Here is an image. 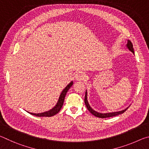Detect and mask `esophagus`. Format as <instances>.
<instances>
[{
    "label": "esophagus",
    "mask_w": 149,
    "mask_h": 149,
    "mask_svg": "<svg viewBox=\"0 0 149 149\" xmlns=\"http://www.w3.org/2000/svg\"><path fill=\"white\" fill-rule=\"evenodd\" d=\"M75 77H76V79L77 81H83L86 78V75H85L84 72H79L77 73Z\"/></svg>",
    "instance_id": "obj_1"
}]
</instances>
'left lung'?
<instances>
[{
	"mask_svg": "<svg viewBox=\"0 0 149 149\" xmlns=\"http://www.w3.org/2000/svg\"><path fill=\"white\" fill-rule=\"evenodd\" d=\"M127 47L128 48V49L130 50H131L133 54H134V50H133V44L132 42H131V41L130 40H128L127 41ZM87 92L85 93V104L86 105L87 108L88 109V110L89 111V112L91 113L93 115L95 116L96 117H98V118H110V117H113V116H118L119 114H123V112H125L126 110L128 108H126V109L122 110V111H120V112H112V113H107V114H101V113H99L97 112H96L94 110H93L91 108L89 104V103H88L87 101Z\"/></svg>",
	"mask_w": 149,
	"mask_h": 149,
	"instance_id": "left-lung-1",
	"label": "left lung"
}]
</instances>
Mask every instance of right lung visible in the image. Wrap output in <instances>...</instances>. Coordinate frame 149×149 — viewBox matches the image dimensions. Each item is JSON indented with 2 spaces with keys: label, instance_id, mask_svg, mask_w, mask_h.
<instances>
[{
  "label": "right lung",
  "instance_id": "obj_1",
  "mask_svg": "<svg viewBox=\"0 0 149 149\" xmlns=\"http://www.w3.org/2000/svg\"><path fill=\"white\" fill-rule=\"evenodd\" d=\"M72 85H73V81L70 83V84L64 88V89L62 91V93L60 94L58 101L56 105L52 109H51L49 111H47V112L40 113V114H33V113H30V112L29 113L32 115L36 116L37 117H50V116H54L55 114H56L57 113H58L60 112V110H61L63 104H64L65 95H66L68 91L69 90L70 88L71 87V86H72Z\"/></svg>",
  "mask_w": 149,
  "mask_h": 149
}]
</instances>
